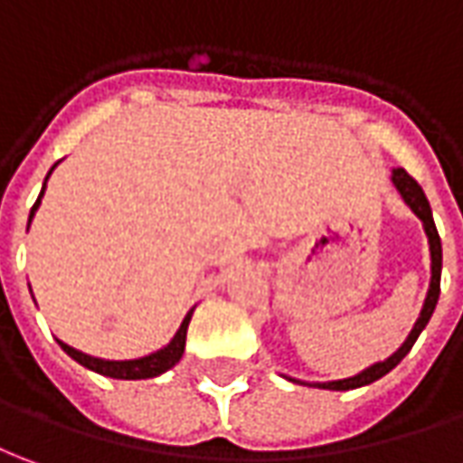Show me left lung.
<instances>
[{
	"label": "left lung",
	"instance_id": "obj_1",
	"mask_svg": "<svg viewBox=\"0 0 463 463\" xmlns=\"http://www.w3.org/2000/svg\"><path fill=\"white\" fill-rule=\"evenodd\" d=\"M391 181H393V186L398 189V194L403 196V201L411 206V212L419 216L420 224H423V232H426V237H429V250H431V285H429V295H426V302H423V310H420L419 320L413 325L411 335L406 337V343L398 347L391 358H385L383 363H375V365L365 368V371L358 373V375H353V378L330 381V383H312L317 385V388H327V391H353V388H360V385H368L373 383V381H378V378H383L385 373L393 371L398 363L406 358L408 350H411L413 343L419 340L420 330L429 325L433 310H436V302H439V295H441V239H439L436 224H433L431 206H429V199H426L423 189L416 184V178L408 176L403 168H393ZM289 381H295V378H289ZM295 383H299V381H295Z\"/></svg>",
	"mask_w": 463,
	"mask_h": 463
}]
</instances>
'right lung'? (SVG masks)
Listing matches in <instances>:
<instances>
[{
    "instance_id": "add662e5",
    "label": "right lung",
    "mask_w": 463,
    "mask_h": 463,
    "mask_svg": "<svg viewBox=\"0 0 463 463\" xmlns=\"http://www.w3.org/2000/svg\"><path fill=\"white\" fill-rule=\"evenodd\" d=\"M55 165L50 168V174L55 171ZM50 174H47V178H50ZM47 178H44V186H47ZM44 186L43 191H40L37 201H34V206H32L30 222H32V216H34V212H37V206H40V201H43ZM27 229H30V224H27ZM191 315H194V310L184 317V323H181V327H178V333L174 335V340H171L168 345L161 347V350H156V353H151V355H146V358H136V360L92 358V355H85V353H80V350H75V347L65 345L62 340H57V343H60V347L65 350L70 358L78 360L80 365H85V368H90V371L100 373V375L118 378V381H143V378H156V375H161V373H165L168 368H174L178 360H181V355H184V347H186V330H189Z\"/></svg>"
}]
</instances>
